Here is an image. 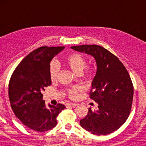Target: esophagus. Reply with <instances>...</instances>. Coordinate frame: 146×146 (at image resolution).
Masks as SVG:
<instances>
[{"label":"esophagus","instance_id":"1","mask_svg":"<svg viewBox=\"0 0 146 146\" xmlns=\"http://www.w3.org/2000/svg\"><path fill=\"white\" fill-rule=\"evenodd\" d=\"M67 106H72V107H76L78 105L77 103H67Z\"/></svg>","mask_w":146,"mask_h":146}]
</instances>
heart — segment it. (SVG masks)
Wrapping results in <instances>:
<instances>
[{
    "mask_svg": "<svg viewBox=\"0 0 146 146\" xmlns=\"http://www.w3.org/2000/svg\"><path fill=\"white\" fill-rule=\"evenodd\" d=\"M64 63L66 65L69 67V69L76 74H80L84 70L86 67V60L82 55L78 53H73L68 55L64 60ZM59 68L57 63L52 61L50 66V77L52 81H55L57 79L58 74ZM86 77L90 75V72H87L84 74ZM79 89L77 88L72 89H67L66 92L71 98H74L76 96L77 91Z\"/></svg>",
    "mask_w": 146,
    "mask_h": 146,
    "instance_id": "heart-1",
    "label": "heart"
}]
</instances>
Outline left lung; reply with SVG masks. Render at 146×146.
<instances>
[{"label": "left lung", "mask_w": 146, "mask_h": 146, "mask_svg": "<svg viewBox=\"0 0 146 146\" xmlns=\"http://www.w3.org/2000/svg\"><path fill=\"white\" fill-rule=\"evenodd\" d=\"M71 48L91 55L97 68L90 97L98 103V110L89 108L80 124L96 135L116 131L128 118L132 104L134 88L128 72L116 56L101 46L87 44Z\"/></svg>", "instance_id": "left-lung-1"}]
</instances>
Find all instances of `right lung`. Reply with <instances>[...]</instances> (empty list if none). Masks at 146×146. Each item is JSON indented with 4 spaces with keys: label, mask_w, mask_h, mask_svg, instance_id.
<instances>
[{
    "label": "right lung",
    "mask_w": 146,
    "mask_h": 146,
    "mask_svg": "<svg viewBox=\"0 0 146 146\" xmlns=\"http://www.w3.org/2000/svg\"><path fill=\"white\" fill-rule=\"evenodd\" d=\"M64 47H41L23 58L13 72L9 84L11 109L28 128L45 131L57 124L64 104L46 105L42 92L51 85L50 66L52 59Z\"/></svg>",
    "instance_id": "obj_1"
}]
</instances>
